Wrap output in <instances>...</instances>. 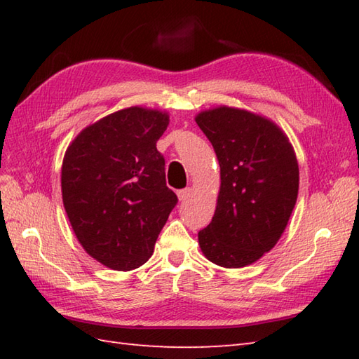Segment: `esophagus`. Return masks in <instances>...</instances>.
Wrapping results in <instances>:
<instances>
[{
    "mask_svg": "<svg viewBox=\"0 0 359 359\" xmlns=\"http://www.w3.org/2000/svg\"><path fill=\"white\" fill-rule=\"evenodd\" d=\"M191 194H193V189L191 188H185V189H180V191H177V197H179V201H187V199H189V197H191Z\"/></svg>",
    "mask_w": 359,
    "mask_h": 359,
    "instance_id": "1",
    "label": "esophagus"
}]
</instances>
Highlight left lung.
I'll return each mask as SVG.
<instances>
[{"instance_id": "1", "label": "left lung", "mask_w": 359, "mask_h": 359, "mask_svg": "<svg viewBox=\"0 0 359 359\" xmlns=\"http://www.w3.org/2000/svg\"><path fill=\"white\" fill-rule=\"evenodd\" d=\"M220 166L216 211L199 231L203 256L225 269L259 261L276 245L299 189L296 152L262 114L220 104L196 114Z\"/></svg>"}]
</instances>
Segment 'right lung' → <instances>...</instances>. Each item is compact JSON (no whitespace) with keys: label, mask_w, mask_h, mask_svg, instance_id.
I'll return each mask as SVG.
<instances>
[{"label":"right lung","mask_w":359,"mask_h":359,"mask_svg":"<svg viewBox=\"0 0 359 359\" xmlns=\"http://www.w3.org/2000/svg\"><path fill=\"white\" fill-rule=\"evenodd\" d=\"M166 111L131 106L83 128L62 165V197L75 238L111 270L129 271L154 251L177 203L156 143Z\"/></svg>","instance_id":"1"}]
</instances>
